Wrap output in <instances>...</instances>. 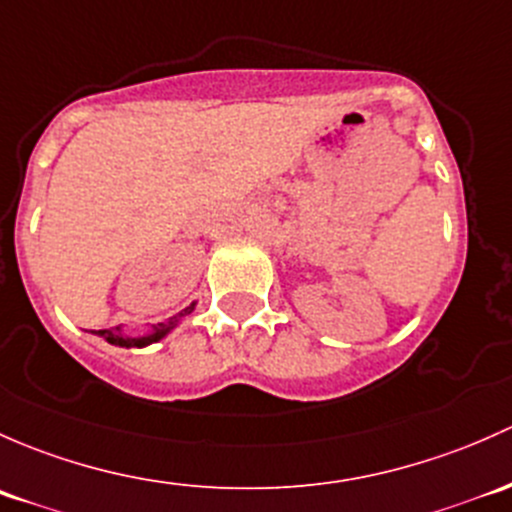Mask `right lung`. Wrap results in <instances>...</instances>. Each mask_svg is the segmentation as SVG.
<instances>
[{
  "instance_id": "right-lung-1",
  "label": "right lung",
  "mask_w": 512,
  "mask_h": 512,
  "mask_svg": "<svg viewBox=\"0 0 512 512\" xmlns=\"http://www.w3.org/2000/svg\"><path fill=\"white\" fill-rule=\"evenodd\" d=\"M192 310H194V303L189 305V308H184L182 313L172 315V318L165 320V323L152 325V328L147 330V333H142V335H125L120 328L118 330H96V335L105 337V340H108L110 345H118V347H147V345H152V342L162 340V337H165V335H170L172 330L177 328L179 320L187 318V315L192 313Z\"/></svg>"
}]
</instances>
